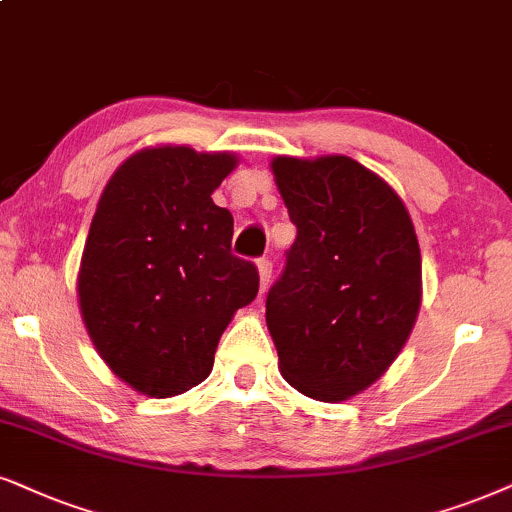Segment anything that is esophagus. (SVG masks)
I'll return each instance as SVG.
<instances>
[{
    "label": "esophagus",
    "instance_id": "1",
    "mask_svg": "<svg viewBox=\"0 0 512 512\" xmlns=\"http://www.w3.org/2000/svg\"><path fill=\"white\" fill-rule=\"evenodd\" d=\"M271 260L269 257H262L260 262H257V271H260V288H262V293L264 290L269 288V281H271Z\"/></svg>",
    "mask_w": 512,
    "mask_h": 512
}]
</instances>
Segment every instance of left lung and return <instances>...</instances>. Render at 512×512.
Listing matches in <instances>:
<instances>
[{
	"label": "left lung",
	"instance_id": "1",
	"mask_svg": "<svg viewBox=\"0 0 512 512\" xmlns=\"http://www.w3.org/2000/svg\"><path fill=\"white\" fill-rule=\"evenodd\" d=\"M297 238L267 295L281 375L319 401L364 392L418 319L423 269L404 200L347 155L271 160Z\"/></svg>",
	"mask_w": 512,
	"mask_h": 512
}]
</instances>
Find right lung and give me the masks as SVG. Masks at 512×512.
Wrapping results in <instances>:
<instances>
[{
	"label": "right lung",
	"mask_w": 512,
	"mask_h": 512,
	"mask_svg": "<svg viewBox=\"0 0 512 512\" xmlns=\"http://www.w3.org/2000/svg\"><path fill=\"white\" fill-rule=\"evenodd\" d=\"M236 165L226 151L148 146L113 172L96 205L80 314L106 366L146 397L203 383L229 321L260 290L255 264L231 255L234 217L212 203Z\"/></svg>",
	"instance_id": "add662e5"
}]
</instances>
